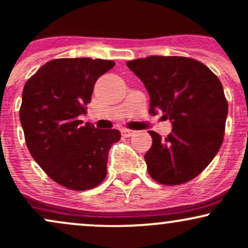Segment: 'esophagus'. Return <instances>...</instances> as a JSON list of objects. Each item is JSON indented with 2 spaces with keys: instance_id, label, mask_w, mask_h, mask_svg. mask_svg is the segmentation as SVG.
Masks as SVG:
<instances>
[{
  "instance_id": "obj_1",
  "label": "esophagus",
  "mask_w": 248,
  "mask_h": 248,
  "mask_svg": "<svg viewBox=\"0 0 248 248\" xmlns=\"http://www.w3.org/2000/svg\"><path fill=\"white\" fill-rule=\"evenodd\" d=\"M121 134H122V136H124V138H129V136H132V135H134V134H135V130L122 129Z\"/></svg>"
}]
</instances>
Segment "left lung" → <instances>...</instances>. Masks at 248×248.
<instances>
[{"mask_svg":"<svg viewBox=\"0 0 248 248\" xmlns=\"http://www.w3.org/2000/svg\"><path fill=\"white\" fill-rule=\"evenodd\" d=\"M146 86L149 112L171 121L166 139L149 130L144 155L150 177L164 186L191 181L209 166L224 140L227 101L218 77L203 62L178 56H150L127 62Z\"/></svg>","mask_w":248,"mask_h":248,"instance_id":"1","label":"left lung"}]
</instances>
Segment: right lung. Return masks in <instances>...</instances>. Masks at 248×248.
Listing matches in <instances>:
<instances>
[{
    "label": "right lung",
    "mask_w": 248,
    "mask_h": 248,
    "mask_svg": "<svg viewBox=\"0 0 248 248\" xmlns=\"http://www.w3.org/2000/svg\"><path fill=\"white\" fill-rule=\"evenodd\" d=\"M114 65L105 59H53L24 85L19 120L25 143L47 176L67 189H92L106 177L108 152L121 134L82 124L79 115L86 114L96 79Z\"/></svg>",
    "instance_id": "1"
}]
</instances>
